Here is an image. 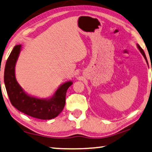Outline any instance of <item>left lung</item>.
<instances>
[{
  "mask_svg": "<svg viewBox=\"0 0 152 152\" xmlns=\"http://www.w3.org/2000/svg\"><path fill=\"white\" fill-rule=\"evenodd\" d=\"M137 48H138V49L139 50V51H140V53L142 54V55L143 56V57H144V58H145V61H146V63H147V64H148V60H147V58H146V56H145V53H144V51H143V50L141 48V46L139 45V44H137Z\"/></svg>",
  "mask_w": 152,
  "mask_h": 152,
  "instance_id": "1",
  "label": "left lung"
}]
</instances>
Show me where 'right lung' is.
Here are the masks:
<instances>
[{
  "instance_id": "1",
  "label": "right lung",
  "mask_w": 152,
  "mask_h": 152,
  "mask_svg": "<svg viewBox=\"0 0 152 152\" xmlns=\"http://www.w3.org/2000/svg\"><path fill=\"white\" fill-rule=\"evenodd\" d=\"M21 50V44L14 46L4 68V82L12 105L34 118L49 120L56 117L65 105L66 91L73 82L68 81L61 84L49 98H39L30 96L20 86L15 77V65Z\"/></svg>"
}]
</instances>
